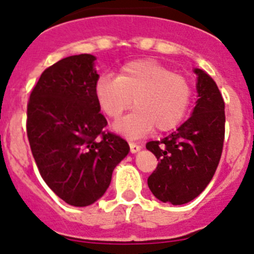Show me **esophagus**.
Here are the masks:
<instances>
[{"mask_svg":"<svg viewBox=\"0 0 254 254\" xmlns=\"http://www.w3.org/2000/svg\"><path fill=\"white\" fill-rule=\"evenodd\" d=\"M129 146H130V151H131L132 153H135V152H137V151L141 150V146L137 145V143H135L132 141L129 142Z\"/></svg>","mask_w":254,"mask_h":254,"instance_id":"esophagus-1","label":"esophagus"}]
</instances>
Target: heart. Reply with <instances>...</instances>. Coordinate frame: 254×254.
Returning a JSON list of instances; mask_svg holds the SVG:
<instances>
[{
    "label": "heart",
    "instance_id": "heart-1",
    "mask_svg": "<svg viewBox=\"0 0 254 254\" xmlns=\"http://www.w3.org/2000/svg\"><path fill=\"white\" fill-rule=\"evenodd\" d=\"M102 112L117 120L134 106L135 111L117 124L118 131L142 136L153 127L160 132L176 129L186 118L193 98L190 81L153 59L125 64L117 77L103 75L94 86Z\"/></svg>",
    "mask_w": 254,
    "mask_h": 254
}]
</instances>
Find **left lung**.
Returning <instances> with one entry per match:
<instances>
[{
  "mask_svg": "<svg viewBox=\"0 0 254 254\" xmlns=\"http://www.w3.org/2000/svg\"><path fill=\"white\" fill-rule=\"evenodd\" d=\"M198 75V101L191 117L160 141L146 148L157 157L147 178L158 200L182 205L199 195L214 177L225 139V103L215 81L204 71Z\"/></svg>",
  "mask_w": 254,
  "mask_h": 254,
  "instance_id": "8db88e82",
  "label": "left lung"
}]
</instances>
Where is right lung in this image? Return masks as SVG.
Masks as SVG:
<instances>
[{
	"label": "right lung",
	"mask_w": 254,
	"mask_h": 254,
	"mask_svg": "<svg viewBox=\"0 0 254 254\" xmlns=\"http://www.w3.org/2000/svg\"><path fill=\"white\" fill-rule=\"evenodd\" d=\"M94 60L81 54L48 67L27 106V135L40 176L72 206L98 200L130 150L123 137L106 130L94 96L99 78Z\"/></svg>",
	"instance_id": "obj_1"
}]
</instances>
